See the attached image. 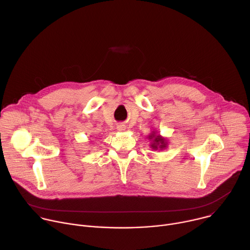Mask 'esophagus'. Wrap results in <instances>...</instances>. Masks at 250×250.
<instances>
[{"label": "esophagus", "mask_w": 250, "mask_h": 250, "mask_svg": "<svg viewBox=\"0 0 250 250\" xmlns=\"http://www.w3.org/2000/svg\"><path fill=\"white\" fill-rule=\"evenodd\" d=\"M118 129H119L120 131H125V125H118Z\"/></svg>", "instance_id": "1"}]
</instances>
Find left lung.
I'll return each mask as SVG.
<instances>
[{"instance_id": "1", "label": "left lung", "mask_w": 250, "mask_h": 250, "mask_svg": "<svg viewBox=\"0 0 250 250\" xmlns=\"http://www.w3.org/2000/svg\"><path fill=\"white\" fill-rule=\"evenodd\" d=\"M148 139L150 140V147L154 150H163L166 149L168 146V140L161 136L160 134H157V131H152L148 136Z\"/></svg>"}]
</instances>
